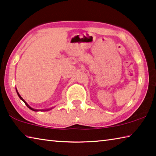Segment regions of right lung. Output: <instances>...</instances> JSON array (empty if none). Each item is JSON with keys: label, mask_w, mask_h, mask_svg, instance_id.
Here are the masks:
<instances>
[{"label": "right lung", "mask_w": 156, "mask_h": 156, "mask_svg": "<svg viewBox=\"0 0 156 156\" xmlns=\"http://www.w3.org/2000/svg\"><path fill=\"white\" fill-rule=\"evenodd\" d=\"M16 92H17V94H18V96H19L21 100H22L23 102H25V104L26 105H27V107L29 108V109H31V110H32V111H34V112H38V111H40V110H38V109H33V108H31V107L30 106V105H29L27 103V102H26L25 101V100H23V98L20 96V95L19 94H18V91H17V89H16ZM52 109V108H51V109H42V110H41V111H48V110H50V109Z\"/></svg>", "instance_id": "add662e5"}]
</instances>
